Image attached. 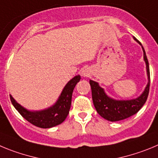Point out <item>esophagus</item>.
I'll return each mask as SVG.
<instances>
[{
    "instance_id": "esophagus-1",
    "label": "esophagus",
    "mask_w": 158,
    "mask_h": 158,
    "mask_svg": "<svg viewBox=\"0 0 158 158\" xmlns=\"http://www.w3.org/2000/svg\"><path fill=\"white\" fill-rule=\"evenodd\" d=\"M89 75V72H88L87 70H86V69H85V70H83L82 72V76H83V77H87Z\"/></svg>"
}]
</instances>
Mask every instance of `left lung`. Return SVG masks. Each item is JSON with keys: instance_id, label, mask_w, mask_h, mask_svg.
I'll return each instance as SVG.
<instances>
[{"instance_id": "left-lung-1", "label": "left lung", "mask_w": 158, "mask_h": 158, "mask_svg": "<svg viewBox=\"0 0 158 158\" xmlns=\"http://www.w3.org/2000/svg\"><path fill=\"white\" fill-rule=\"evenodd\" d=\"M134 40L139 43L135 37ZM142 49L143 51V59L146 63L148 82L142 94L139 97L130 100H116L108 96L105 89L101 87L98 82L89 80V84L91 86L92 99L95 109L102 117L109 121H119L133 116L140 110L146 102L150 90V68L146 52L143 46Z\"/></svg>"}]
</instances>
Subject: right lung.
<instances>
[{
	"mask_svg": "<svg viewBox=\"0 0 158 158\" xmlns=\"http://www.w3.org/2000/svg\"><path fill=\"white\" fill-rule=\"evenodd\" d=\"M80 76H76L65 85L57 101L47 109L31 111L19 105L10 94L12 105L21 116L28 122L41 128H50L64 121L69 113L73 89L79 82Z\"/></svg>",
	"mask_w": 158,
	"mask_h": 158,
	"instance_id": "1",
	"label": "right lung"
}]
</instances>
